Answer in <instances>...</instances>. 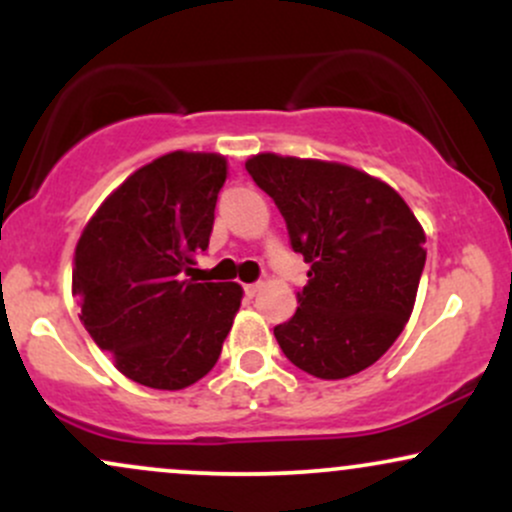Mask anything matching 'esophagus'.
<instances>
[{
    "instance_id": "34e87169",
    "label": "esophagus",
    "mask_w": 512,
    "mask_h": 512,
    "mask_svg": "<svg viewBox=\"0 0 512 512\" xmlns=\"http://www.w3.org/2000/svg\"><path fill=\"white\" fill-rule=\"evenodd\" d=\"M243 289H245V293H248L250 298H252V296H257V291L262 289V281H255V284H245Z\"/></svg>"
}]
</instances>
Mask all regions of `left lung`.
<instances>
[{"label":"left lung","instance_id":"left-lung-1","mask_svg":"<svg viewBox=\"0 0 512 512\" xmlns=\"http://www.w3.org/2000/svg\"><path fill=\"white\" fill-rule=\"evenodd\" d=\"M245 168L310 264L296 315L274 327L281 351L322 380L373 366L414 310L426 264L414 211L387 182L344 163L257 154Z\"/></svg>","mask_w":512,"mask_h":512}]
</instances>
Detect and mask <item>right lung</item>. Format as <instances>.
Listing matches in <instances>:
<instances>
[{
	"label": "right lung",
	"instance_id": "obj_1",
	"mask_svg": "<svg viewBox=\"0 0 512 512\" xmlns=\"http://www.w3.org/2000/svg\"><path fill=\"white\" fill-rule=\"evenodd\" d=\"M226 173L221 154L156 158L105 199L76 243L79 320L134 383L182 390L219 361L243 289L185 274L209 248Z\"/></svg>",
	"mask_w": 512,
	"mask_h": 512
}]
</instances>
